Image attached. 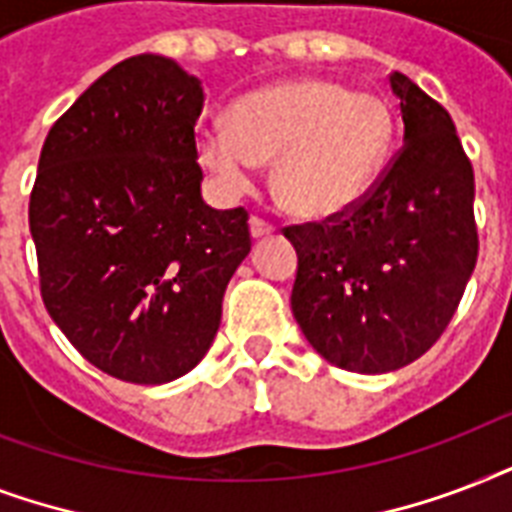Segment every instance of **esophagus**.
Listing matches in <instances>:
<instances>
[{"label": "esophagus", "instance_id": "esophagus-1", "mask_svg": "<svg viewBox=\"0 0 512 512\" xmlns=\"http://www.w3.org/2000/svg\"><path fill=\"white\" fill-rule=\"evenodd\" d=\"M276 231L271 223H265L263 217H249V233H252V239H265V236H271Z\"/></svg>", "mask_w": 512, "mask_h": 512}]
</instances>
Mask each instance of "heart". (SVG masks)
Masks as SVG:
<instances>
[{
	"instance_id": "b5f03b06",
	"label": "heart",
	"mask_w": 512,
	"mask_h": 512,
	"mask_svg": "<svg viewBox=\"0 0 512 512\" xmlns=\"http://www.w3.org/2000/svg\"><path fill=\"white\" fill-rule=\"evenodd\" d=\"M393 140L385 100L332 79H287L228 108V127L196 130L199 162L220 188H252L255 164L273 162V191L305 220H332L356 207L380 175Z\"/></svg>"
}]
</instances>
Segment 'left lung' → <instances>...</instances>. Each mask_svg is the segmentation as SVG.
Here are the masks:
<instances>
[{
    "mask_svg": "<svg viewBox=\"0 0 512 512\" xmlns=\"http://www.w3.org/2000/svg\"><path fill=\"white\" fill-rule=\"evenodd\" d=\"M404 146L356 207L289 225L292 313L329 364L396 372L441 337L476 268L473 167L441 103L393 71Z\"/></svg>",
    "mask_w": 512,
    "mask_h": 512,
    "instance_id": "8db88e82",
    "label": "left lung"
}]
</instances>
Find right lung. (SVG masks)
<instances>
[{
    "label": "right lung",
    "mask_w": 512,
    "mask_h": 512,
    "mask_svg": "<svg viewBox=\"0 0 512 512\" xmlns=\"http://www.w3.org/2000/svg\"><path fill=\"white\" fill-rule=\"evenodd\" d=\"M204 90L164 55H135L52 124L28 225L47 313L92 366L162 385L209 350L249 255L247 212L201 199L193 127Z\"/></svg>",
    "instance_id": "1"
}]
</instances>
